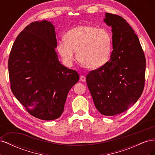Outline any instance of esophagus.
Wrapping results in <instances>:
<instances>
[{
  "mask_svg": "<svg viewBox=\"0 0 155 155\" xmlns=\"http://www.w3.org/2000/svg\"><path fill=\"white\" fill-rule=\"evenodd\" d=\"M80 80L81 81H83V82H85L86 81V78H85V77L84 76H80Z\"/></svg>",
  "mask_w": 155,
  "mask_h": 155,
  "instance_id": "1",
  "label": "esophagus"
}]
</instances>
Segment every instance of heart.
Here are the masks:
<instances>
[{
  "instance_id": "1",
  "label": "heart",
  "mask_w": 155,
  "mask_h": 155,
  "mask_svg": "<svg viewBox=\"0 0 155 155\" xmlns=\"http://www.w3.org/2000/svg\"><path fill=\"white\" fill-rule=\"evenodd\" d=\"M63 39L58 43L57 50L68 66L75 60V51L79 62L88 69L100 68L109 60L112 38L110 32L104 28L78 26L68 31Z\"/></svg>"
}]
</instances>
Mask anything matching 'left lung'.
Instances as JSON below:
<instances>
[{"instance_id":"left-lung-1","label":"left lung","mask_w":155,"mask_h":155,"mask_svg":"<svg viewBox=\"0 0 155 155\" xmlns=\"http://www.w3.org/2000/svg\"><path fill=\"white\" fill-rule=\"evenodd\" d=\"M104 22L112 28L110 59L89 72L86 81L97 110L114 116L127 110L141 96L146 61L138 36L124 18L106 13Z\"/></svg>"}]
</instances>
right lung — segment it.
I'll return each instance as SVG.
<instances>
[{
    "label": "right lung",
    "instance_id": "right-lung-1",
    "mask_svg": "<svg viewBox=\"0 0 155 155\" xmlns=\"http://www.w3.org/2000/svg\"><path fill=\"white\" fill-rule=\"evenodd\" d=\"M56 48L54 26L35 21L17 37L8 59L13 94L31 115L43 120L59 118L69 91L79 81L76 70L61 63Z\"/></svg>",
    "mask_w": 155,
    "mask_h": 155
}]
</instances>
